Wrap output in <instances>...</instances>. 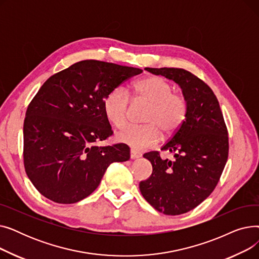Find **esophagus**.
I'll list each match as a JSON object with an SVG mask.
<instances>
[{"label": "esophagus", "instance_id": "obj_1", "mask_svg": "<svg viewBox=\"0 0 259 259\" xmlns=\"http://www.w3.org/2000/svg\"><path fill=\"white\" fill-rule=\"evenodd\" d=\"M130 157H131V159L139 158V157H141V153L138 152V151H135V150H131L130 151Z\"/></svg>", "mask_w": 259, "mask_h": 259}]
</instances>
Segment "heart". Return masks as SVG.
Returning a JSON list of instances; mask_svg holds the SVG:
<instances>
[{"mask_svg": "<svg viewBox=\"0 0 259 259\" xmlns=\"http://www.w3.org/2000/svg\"><path fill=\"white\" fill-rule=\"evenodd\" d=\"M135 103L150 105L144 117L145 126H128L117 132L116 141L137 150L155 146L161 139L172 138L184 126L188 104L182 94L173 93V86L160 76H148L137 81L131 90ZM106 118L115 127L124 126L129 116L130 101L127 92L117 87L109 92L103 102Z\"/></svg>", "mask_w": 259, "mask_h": 259, "instance_id": "b5f03b06", "label": "heart"}]
</instances>
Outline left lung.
<instances>
[{
    "mask_svg": "<svg viewBox=\"0 0 259 259\" xmlns=\"http://www.w3.org/2000/svg\"><path fill=\"white\" fill-rule=\"evenodd\" d=\"M145 70L179 84L188 114L182 129L160 149L174 153V160L161 159L157 151L144 154L153 170L140 190L158 212L184 214L205 200L221 179L229 153L227 127L215 94L200 78L181 68Z\"/></svg>",
    "mask_w": 259,
    "mask_h": 259,
    "instance_id": "1",
    "label": "left lung"
}]
</instances>
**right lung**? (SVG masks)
<instances>
[{
  "mask_svg": "<svg viewBox=\"0 0 259 259\" xmlns=\"http://www.w3.org/2000/svg\"><path fill=\"white\" fill-rule=\"evenodd\" d=\"M139 68L95 60L50 76L24 120V166L37 191L58 203L89 196L114 161L130 158L125 144L98 147L112 134L103 110L106 95L142 73Z\"/></svg>",
  "mask_w": 259,
  "mask_h": 259,
  "instance_id": "add662e5",
  "label": "right lung"
}]
</instances>
